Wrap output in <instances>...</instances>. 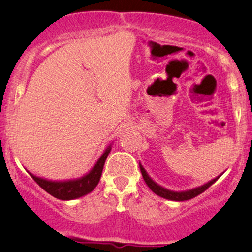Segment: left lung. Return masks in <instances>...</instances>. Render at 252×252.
<instances>
[{
  "label": "left lung",
  "mask_w": 252,
  "mask_h": 252,
  "mask_svg": "<svg viewBox=\"0 0 252 252\" xmlns=\"http://www.w3.org/2000/svg\"><path fill=\"white\" fill-rule=\"evenodd\" d=\"M140 169H141V173H142V176H143L144 181H146V184L148 185L149 189H152L153 192L155 193V194L161 196V198L168 199V200H173V201L189 200V199H192L196 195L201 194L202 192H205V190L209 189L211 185L215 184V182L219 179V176H220V175H219L218 178H215L213 180L207 182V184L201 185V186L195 187V189H189V190H182V192H174V190L167 189H164V187L160 186V185L156 184V182L148 175V173L146 172V169L143 168V166L141 163H140Z\"/></svg>",
  "instance_id": "8db88e82"
}]
</instances>
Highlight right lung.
Listing matches in <instances>:
<instances>
[{
  "label": "right lung",
  "instance_id": "add662e5",
  "mask_svg": "<svg viewBox=\"0 0 252 252\" xmlns=\"http://www.w3.org/2000/svg\"><path fill=\"white\" fill-rule=\"evenodd\" d=\"M110 150H111V144L104 150V153L98 158V161L92 167V169L82 178L73 179V180L52 181L47 180V179L39 178V176L32 174V173H30V174L42 189L50 193L54 198L60 199V200H73V199H78L80 196L89 194L90 192L96 189L98 182L100 180L104 163H105Z\"/></svg>",
  "mask_w": 252,
  "mask_h": 252
}]
</instances>
